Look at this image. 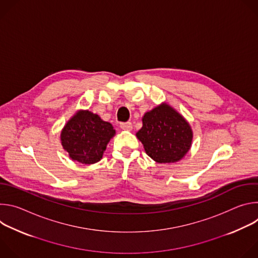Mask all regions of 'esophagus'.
Returning a JSON list of instances; mask_svg holds the SVG:
<instances>
[{
    "label": "esophagus",
    "mask_w": 258,
    "mask_h": 258,
    "mask_svg": "<svg viewBox=\"0 0 258 258\" xmlns=\"http://www.w3.org/2000/svg\"><path fill=\"white\" fill-rule=\"evenodd\" d=\"M120 127L124 131H131L133 128V124L132 122H121Z\"/></svg>",
    "instance_id": "esophagus-1"
}]
</instances>
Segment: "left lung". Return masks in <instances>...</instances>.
<instances>
[{
	"label": "left lung",
	"instance_id": "8db88e82",
	"mask_svg": "<svg viewBox=\"0 0 258 258\" xmlns=\"http://www.w3.org/2000/svg\"><path fill=\"white\" fill-rule=\"evenodd\" d=\"M143 126L136 134L144 149L154 161L171 163L180 160L191 148L193 132L190 124L166 103L143 116Z\"/></svg>",
	"mask_w": 258,
	"mask_h": 258
}]
</instances>
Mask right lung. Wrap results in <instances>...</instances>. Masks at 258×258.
<instances>
[{
	"mask_svg": "<svg viewBox=\"0 0 258 258\" xmlns=\"http://www.w3.org/2000/svg\"><path fill=\"white\" fill-rule=\"evenodd\" d=\"M115 135L111 123L89 110H80L61 132V144L69 157L84 164L101 160L106 146Z\"/></svg>",
	"mask_w": 258,
	"mask_h": 258,
	"instance_id": "right-lung-1",
	"label": "right lung"
}]
</instances>
